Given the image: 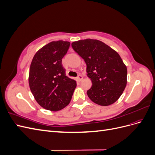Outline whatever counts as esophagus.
<instances>
[{
	"label": "esophagus",
	"instance_id": "esophagus-1",
	"mask_svg": "<svg viewBox=\"0 0 155 155\" xmlns=\"http://www.w3.org/2000/svg\"><path fill=\"white\" fill-rule=\"evenodd\" d=\"M83 77L81 76V75H79L78 77L76 78V79L78 81H81L83 79Z\"/></svg>",
	"mask_w": 155,
	"mask_h": 155
}]
</instances>
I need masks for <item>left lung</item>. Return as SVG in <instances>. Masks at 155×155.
Masks as SVG:
<instances>
[{
    "instance_id": "left-lung-1",
    "label": "left lung",
    "mask_w": 155,
    "mask_h": 155,
    "mask_svg": "<svg viewBox=\"0 0 155 155\" xmlns=\"http://www.w3.org/2000/svg\"><path fill=\"white\" fill-rule=\"evenodd\" d=\"M74 50L85 60L92 87L87 93L91 100L101 106L113 104L127 85V70L120 55L97 39H87L72 43Z\"/></svg>"
}]
</instances>
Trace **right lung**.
<instances>
[{"label":"right lung","instance_id":"right-lung-1","mask_svg":"<svg viewBox=\"0 0 155 155\" xmlns=\"http://www.w3.org/2000/svg\"><path fill=\"white\" fill-rule=\"evenodd\" d=\"M68 41L50 42L37 51L31 61L28 82L38 104L51 111L67 107L72 99L76 81L65 75L62 59L70 47Z\"/></svg>","mask_w":155,"mask_h":155}]
</instances>
